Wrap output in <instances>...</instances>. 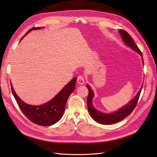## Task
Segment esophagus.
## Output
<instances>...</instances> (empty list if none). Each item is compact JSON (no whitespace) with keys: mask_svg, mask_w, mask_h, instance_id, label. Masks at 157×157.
I'll return each instance as SVG.
<instances>
[{"mask_svg":"<svg viewBox=\"0 0 157 157\" xmlns=\"http://www.w3.org/2000/svg\"><path fill=\"white\" fill-rule=\"evenodd\" d=\"M77 82L79 85H83L85 83V78L83 76H78L77 78Z\"/></svg>","mask_w":157,"mask_h":157,"instance_id":"34e87169","label":"esophagus"}]
</instances>
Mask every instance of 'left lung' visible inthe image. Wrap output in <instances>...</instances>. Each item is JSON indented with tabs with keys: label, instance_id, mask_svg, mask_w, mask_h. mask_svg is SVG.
Here are the masks:
<instances>
[{
	"label": "left lung",
	"instance_id": "8db88e82",
	"mask_svg": "<svg viewBox=\"0 0 157 157\" xmlns=\"http://www.w3.org/2000/svg\"><path fill=\"white\" fill-rule=\"evenodd\" d=\"M118 32L121 35L122 40L123 41V43L125 44V45L130 47L131 49H132L133 50H134L136 52H137L141 56V58L143 59V63L144 64L142 53L136 44L134 39L131 37V36L128 34V33H127L126 31L123 30H119ZM86 87L89 91L87 98V106L88 112L90 114V116L92 117V118L94 120L104 125H110L113 124V123H117L122 120L123 119H124L127 116H128L136 108L142 89H140L139 92L137 94L136 96L134 97L132 100H131L128 104H127L125 105L118 109V111H117L112 113H104L97 110L94 108L92 104V99L94 96V93L92 88H90V86L88 85H86ZM143 86H141V88Z\"/></svg>",
	"mask_w": 157,
	"mask_h": 157
}]
</instances>
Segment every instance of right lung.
<instances>
[{
  "mask_svg": "<svg viewBox=\"0 0 157 157\" xmlns=\"http://www.w3.org/2000/svg\"><path fill=\"white\" fill-rule=\"evenodd\" d=\"M40 29L42 27L30 29L24 36L32 30ZM76 80V78H74L51 101L40 105H30L24 102L15 93L11 82V91L19 108L28 119L39 125L49 126L59 121L63 116L68 98L75 89Z\"/></svg>",
  "mask_w": 157,
  "mask_h": 157,
  "instance_id": "obj_1",
  "label": "right lung"
}]
</instances>
